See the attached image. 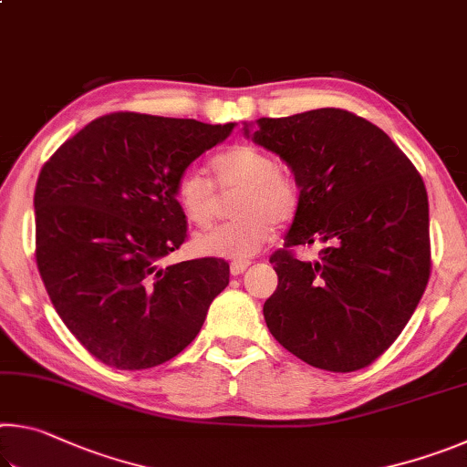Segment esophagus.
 <instances>
[{"label":"esophagus","instance_id":"obj_1","mask_svg":"<svg viewBox=\"0 0 467 467\" xmlns=\"http://www.w3.org/2000/svg\"><path fill=\"white\" fill-rule=\"evenodd\" d=\"M251 262H233L231 264V274L233 275H241L244 270H247Z\"/></svg>","mask_w":467,"mask_h":467}]
</instances>
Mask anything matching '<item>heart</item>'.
Listing matches in <instances>:
<instances>
[{
    "instance_id": "b5f03b06",
    "label": "heart",
    "mask_w": 467,
    "mask_h": 467,
    "mask_svg": "<svg viewBox=\"0 0 467 467\" xmlns=\"http://www.w3.org/2000/svg\"><path fill=\"white\" fill-rule=\"evenodd\" d=\"M220 193L241 192L233 205L234 223L195 239V251L208 257L247 262L272 239L274 223L286 224L300 210V187L290 172L262 148L236 144L210 161ZM175 202L192 226L210 228L220 214L214 187L200 172L185 171L175 183Z\"/></svg>"
}]
</instances>
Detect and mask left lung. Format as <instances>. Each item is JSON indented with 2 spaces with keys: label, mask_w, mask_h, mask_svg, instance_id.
<instances>
[{
  "label": "left lung",
  "mask_w": 467,
  "mask_h": 467,
  "mask_svg": "<svg viewBox=\"0 0 467 467\" xmlns=\"http://www.w3.org/2000/svg\"><path fill=\"white\" fill-rule=\"evenodd\" d=\"M244 136L278 154L300 210L270 257L272 336L306 365L352 373L401 334L431 275L429 197L414 164L383 130L344 109L257 119ZM321 242L317 263L289 251Z\"/></svg>",
  "instance_id": "1"
}]
</instances>
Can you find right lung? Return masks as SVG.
Here are the masks:
<instances>
[{
    "label": "right lung",
    "mask_w": 467,
    "mask_h": 467,
    "mask_svg": "<svg viewBox=\"0 0 467 467\" xmlns=\"http://www.w3.org/2000/svg\"><path fill=\"white\" fill-rule=\"evenodd\" d=\"M234 123L141 113L90 121L35 189L36 265L55 311L94 358L141 370L193 342L228 286L224 259L161 267L187 236L175 183Z\"/></svg>",
    "instance_id": "right-lung-1"
}]
</instances>
